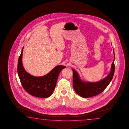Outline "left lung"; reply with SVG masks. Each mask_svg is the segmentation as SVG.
Returning <instances> with one entry per match:
<instances>
[{"instance_id": "obj_1", "label": "left lung", "mask_w": 129, "mask_h": 129, "mask_svg": "<svg viewBox=\"0 0 129 129\" xmlns=\"http://www.w3.org/2000/svg\"><path fill=\"white\" fill-rule=\"evenodd\" d=\"M114 59L111 64V69L109 74L100 81L96 82H86L82 80L79 73L72 68L73 72V87L77 94L83 98H88L96 96L103 92L109 84L113 78L115 72V53Z\"/></svg>"}]
</instances>
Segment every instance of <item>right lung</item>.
<instances>
[{"instance_id": "add662e5", "label": "right lung", "mask_w": 129, "mask_h": 129, "mask_svg": "<svg viewBox=\"0 0 129 129\" xmlns=\"http://www.w3.org/2000/svg\"><path fill=\"white\" fill-rule=\"evenodd\" d=\"M22 48L18 63V73L22 86L26 92L33 96L47 98L54 91L57 79L61 70L66 66L59 65L45 75L41 77L33 76L24 69L22 62Z\"/></svg>"}]
</instances>
